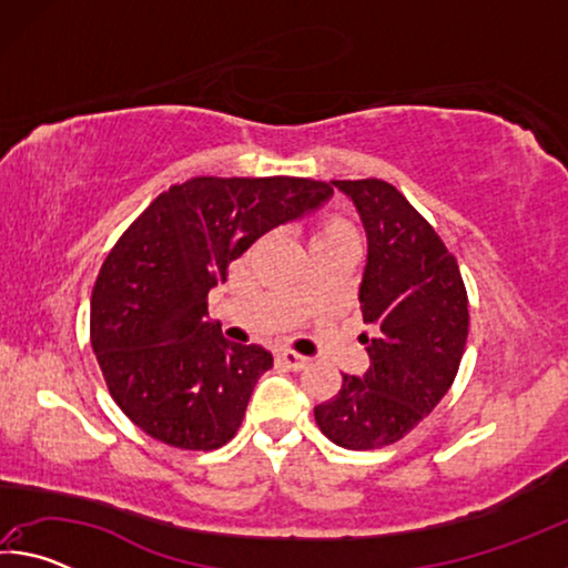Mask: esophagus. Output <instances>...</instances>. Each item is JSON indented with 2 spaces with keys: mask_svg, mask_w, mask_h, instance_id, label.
I'll use <instances>...</instances> for the list:
<instances>
[{
  "mask_svg": "<svg viewBox=\"0 0 568 568\" xmlns=\"http://www.w3.org/2000/svg\"><path fill=\"white\" fill-rule=\"evenodd\" d=\"M277 361H281L285 368H291V371H303L307 363L305 355H301V353H295V351H283V353H277Z\"/></svg>",
  "mask_w": 568,
  "mask_h": 568,
  "instance_id": "esophagus-1",
  "label": "esophagus"
}]
</instances>
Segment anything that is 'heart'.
Segmentation results:
<instances>
[{
    "label": "heart",
    "mask_w": 568,
    "mask_h": 568,
    "mask_svg": "<svg viewBox=\"0 0 568 568\" xmlns=\"http://www.w3.org/2000/svg\"><path fill=\"white\" fill-rule=\"evenodd\" d=\"M313 243H358V230L338 213L323 215L313 230Z\"/></svg>",
    "instance_id": "1"
}]
</instances>
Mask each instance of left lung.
<instances>
[{"label": "left lung", "instance_id": "obj_1", "mask_svg": "<svg viewBox=\"0 0 568 568\" xmlns=\"http://www.w3.org/2000/svg\"><path fill=\"white\" fill-rule=\"evenodd\" d=\"M358 207L368 235L361 313L371 323V368L343 376L315 423L335 446L383 448L408 436L454 383L468 335L458 263L434 225L386 180H333Z\"/></svg>", "mask_w": 568, "mask_h": 568}]
</instances>
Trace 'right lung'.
<instances>
[{
  "label": "right lung",
  "instance_id": "right-lung-1",
  "mask_svg": "<svg viewBox=\"0 0 568 568\" xmlns=\"http://www.w3.org/2000/svg\"><path fill=\"white\" fill-rule=\"evenodd\" d=\"M333 195L311 178H190L124 230L92 291L90 341L110 396L134 426L180 450L237 434L263 345L230 343L205 321L210 287L267 230Z\"/></svg>",
  "mask_w": 568,
  "mask_h": 568
}]
</instances>
